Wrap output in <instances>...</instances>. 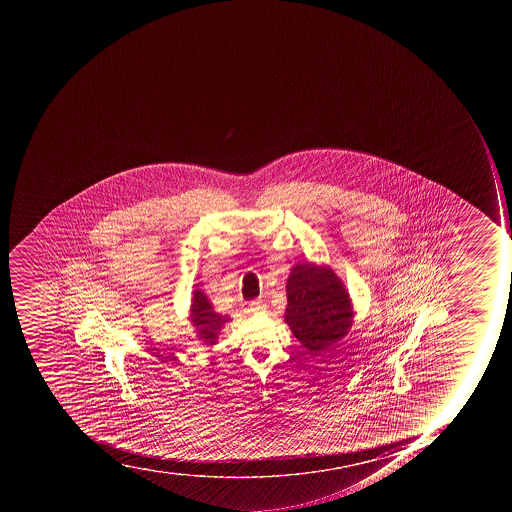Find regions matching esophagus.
Returning <instances> with one entry per match:
<instances>
[{"label": "esophagus", "instance_id": "obj_1", "mask_svg": "<svg viewBox=\"0 0 512 512\" xmlns=\"http://www.w3.org/2000/svg\"><path fill=\"white\" fill-rule=\"evenodd\" d=\"M250 310L253 312V314H259V312H264L266 310V304L264 302L259 301V299H256V301L250 302Z\"/></svg>", "mask_w": 512, "mask_h": 512}]
</instances>
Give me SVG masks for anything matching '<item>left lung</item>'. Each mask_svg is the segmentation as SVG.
<instances>
[{"instance_id":"left-lung-1","label":"left lung","mask_w":512,"mask_h":512,"mask_svg":"<svg viewBox=\"0 0 512 512\" xmlns=\"http://www.w3.org/2000/svg\"><path fill=\"white\" fill-rule=\"evenodd\" d=\"M285 322L312 354L325 351L352 326L349 294L333 270L298 264L286 283Z\"/></svg>"}]
</instances>
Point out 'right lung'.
<instances>
[{"label":"right lung","instance_id":"obj_1","mask_svg":"<svg viewBox=\"0 0 512 512\" xmlns=\"http://www.w3.org/2000/svg\"><path fill=\"white\" fill-rule=\"evenodd\" d=\"M190 312H192L190 320L197 326L198 336L205 339L206 344H214L222 325L229 322V318L226 315H219L214 312L210 301L200 290L194 291L192 310Z\"/></svg>","mask_w":512,"mask_h":512}]
</instances>
